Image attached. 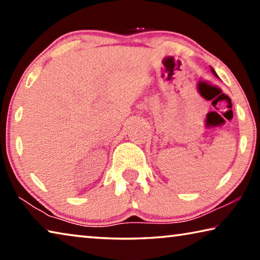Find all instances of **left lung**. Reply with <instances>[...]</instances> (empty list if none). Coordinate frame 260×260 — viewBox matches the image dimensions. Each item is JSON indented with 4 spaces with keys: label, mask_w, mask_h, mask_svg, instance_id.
<instances>
[{
    "label": "left lung",
    "mask_w": 260,
    "mask_h": 260,
    "mask_svg": "<svg viewBox=\"0 0 260 260\" xmlns=\"http://www.w3.org/2000/svg\"><path fill=\"white\" fill-rule=\"evenodd\" d=\"M211 72L213 73V76H214V77H217V78H218V74L215 73V71H214V70H213V68H211Z\"/></svg>",
    "instance_id": "8db88e82"
}]
</instances>
